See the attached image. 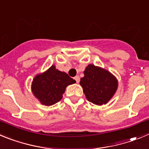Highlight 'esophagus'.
<instances>
[{
  "label": "esophagus",
  "mask_w": 149,
  "mask_h": 149,
  "mask_svg": "<svg viewBox=\"0 0 149 149\" xmlns=\"http://www.w3.org/2000/svg\"><path fill=\"white\" fill-rule=\"evenodd\" d=\"M74 79L76 80V82H77V83H79V80H80L79 76H75V77H74Z\"/></svg>",
  "instance_id": "34e87169"
}]
</instances>
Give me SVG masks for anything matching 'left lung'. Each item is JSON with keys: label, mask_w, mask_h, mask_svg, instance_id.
<instances>
[{"label": "left lung", "mask_w": 149, "mask_h": 149, "mask_svg": "<svg viewBox=\"0 0 149 149\" xmlns=\"http://www.w3.org/2000/svg\"><path fill=\"white\" fill-rule=\"evenodd\" d=\"M79 84L88 100L97 106L107 104L118 86V79L112 73L94 64L86 67Z\"/></svg>", "instance_id": "1"}]
</instances>
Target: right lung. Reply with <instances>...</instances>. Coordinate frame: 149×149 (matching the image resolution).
Instances as JSON below:
<instances>
[{"label":"right lung","instance_id":"obj_1","mask_svg":"<svg viewBox=\"0 0 149 149\" xmlns=\"http://www.w3.org/2000/svg\"><path fill=\"white\" fill-rule=\"evenodd\" d=\"M76 83L65 72L56 69L55 65L43 73H38L31 83V91L36 98L45 106H52L63 97L66 88Z\"/></svg>","mask_w":149,"mask_h":149}]
</instances>
